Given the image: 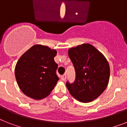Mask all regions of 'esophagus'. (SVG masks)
I'll use <instances>...</instances> for the list:
<instances>
[{
    "label": "esophagus",
    "mask_w": 127,
    "mask_h": 127,
    "mask_svg": "<svg viewBox=\"0 0 127 127\" xmlns=\"http://www.w3.org/2000/svg\"><path fill=\"white\" fill-rule=\"evenodd\" d=\"M66 79V76L65 74H64L63 76H61V80L63 81H65Z\"/></svg>",
    "instance_id": "34e87169"
}]
</instances>
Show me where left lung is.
<instances>
[{"label": "left lung", "mask_w": 127, "mask_h": 127, "mask_svg": "<svg viewBox=\"0 0 127 127\" xmlns=\"http://www.w3.org/2000/svg\"><path fill=\"white\" fill-rule=\"evenodd\" d=\"M68 56L76 72L74 82L66 83L71 95L81 102L97 98L106 89L110 78V66L106 59L89 44L70 48Z\"/></svg>", "instance_id": "1"}]
</instances>
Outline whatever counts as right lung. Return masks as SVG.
I'll use <instances>...</instances> for the list:
<instances>
[{
	"label": "right lung",
	"instance_id": "obj_1",
	"mask_svg": "<svg viewBox=\"0 0 127 127\" xmlns=\"http://www.w3.org/2000/svg\"><path fill=\"white\" fill-rule=\"evenodd\" d=\"M56 50L47 46L35 45L21 57L15 68L17 84L22 92L35 100L51 93L59 80L58 64L55 62Z\"/></svg>",
	"mask_w": 127,
	"mask_h": 127
}]
</instances>
